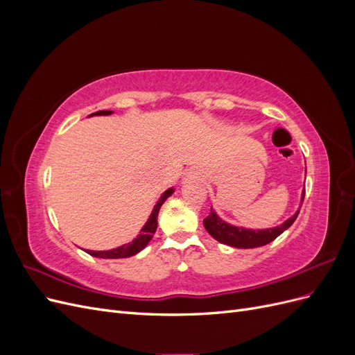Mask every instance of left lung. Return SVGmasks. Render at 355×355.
<instances>
[{
    "label": "left lung",
    "mask_w": 355,
    "mask_h": 355,
    "mask_svg": "<svg viewBox=\"0 0 355 355\" xmlns=\"http://www.w3.org/2000/svg\"><path fill=\"white\" fill-rule=\"evenodd\" d=\"M305 197V189L302 192V202ZM211 210V209H210ZM299 214V210L293 214L292 218H288L280 227L270 228V230H245L232 227V225L223 222L218 214L213 210L210 211L209 216L204 219V228L211 235L214 240L219 243L228 244L232 247H237V249H253V247H261L268 243L274 241L278 235L283 234L290 225H292Z\"/></svg>",
    "instance_id": "left-lung-1"
}]
</instances>
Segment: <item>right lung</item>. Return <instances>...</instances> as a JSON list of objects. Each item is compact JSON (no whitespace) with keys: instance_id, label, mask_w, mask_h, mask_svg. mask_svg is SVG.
Here are the masks:
<instances>
[{"instance_id":"right-lung-1","label":"right lung","mask_w":355,"mask_h":355,"mask_svg":"<svg viewBox=\"0 0 355 355\" xmlns=\"http://www.w3.org/2000/svg\"><path fill=\"white\" fill-rule=\"evenodd\" d=\"M112 114V111H98L94 112L92 115H110ZM90 115V116H92ZM173 194V188L167 189L163 196H161V198L158 200V202L155 204V207L151 213V216H149L148 222L145 223V227L141 230V234L137 235V237L132 241V243H127V244H123L120 247H116V249H112V250H106V252H94V250H87L89 254L92 256H96V257H102V259H120V257H128V256H133L136 253L141 252L144 247L151 241L153 235L155 234V230H157V218H158V211L161 209V206H163V202Z\"/></svg>"}]
</instances>
